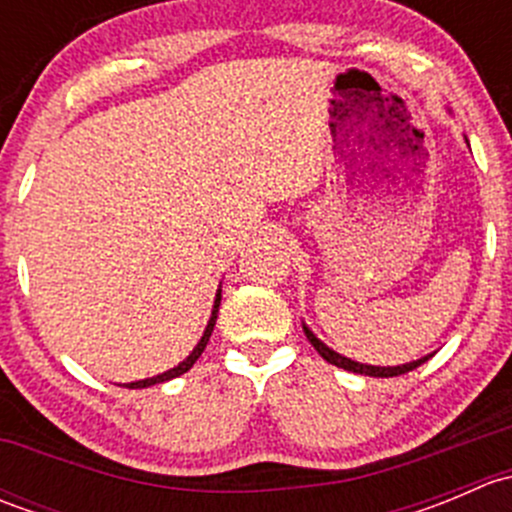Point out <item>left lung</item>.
<instances>
[{
	"instance_id": "obj_1",
	"label": "left lung",
	"mask_w": 512,
	"mask_h": 512,
	"mask_svg": "<svg viewBox=\"0 0 512 512\" xmlns=\"http://www.w3.org/2000/svg\"><path fill=\"white\" fill-rule=\"evenodd\" d=\"M302 329H304V334H307L309 344H312V347L317 349L319 356H322L324 361H329V364L339 366V369H344V371H354V374L381 376V379H389V376H401V374H406V371H414L416 366H421L423 361H428V356H421V359L409 361V364H401V366H371V364H359V361L347 359V356H342V354L334 352V349H329L327 344L322 342V339L314 337V332L307 327V324H302Z\"/></svg>"
}]
</instances>
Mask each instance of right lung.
I'll return each mask as SVG.
<instances>
[{
    "label": "right lung",
    "mask_w": 512,
    "mask_h": 512,
    "mask_svg": "<svg viewBox=\"0 0 512 512\" xmlns=\"http://www.w3.org/2000/svg\"><path fill=\"white\" fill-rule=\"evenodd\" d=\"M220 292H223V289H218V294H215V304H213V314H210V322H208V327H205L203 337H200L198 347H195L193 352H190L188 356H185V359L180 361L178 366H173V369L163 371V374H158V376H151V379L131 381V384H121V386H128V389H146V386H153V384H163V381H170V379H175V376L185 374V371H188L190 366H193L195 361L200 359V354L205 352V347H208V342H210V334H213V327H215V319H218V309H220Z\"/></svg>",
    "instance_id": "1"
}]
</instances>
